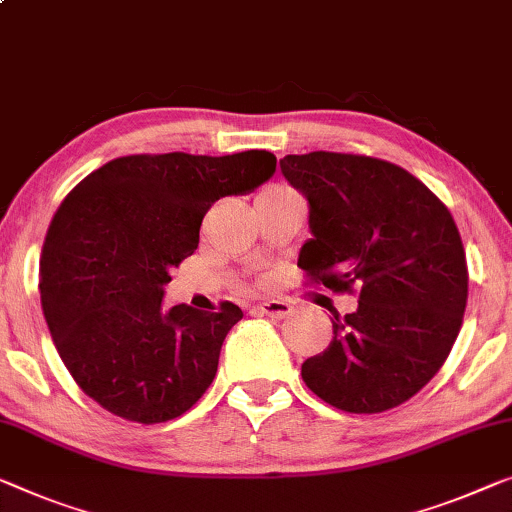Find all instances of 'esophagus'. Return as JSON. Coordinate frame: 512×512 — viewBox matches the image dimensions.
I'll use <instances>...</instances> for the list:
<instances>
[{
    "mask_svg": "<svg viewBox=\"0 0 512 512\" xmlns=\"http://www.w3.org/2000/svg\"><path fill=\"white\" fill-rule=\"evenodd\" d=\"M258 309H261V313H265V316L283 320V318H288L290 313H293V304L286 302V300H265V302L258 304Z\"/></svg>",
    "mask_w": 512,
    "mask_h": 512,
    "instance_id": "obj_1",
    "label": "esophagus"
}]
</instances>
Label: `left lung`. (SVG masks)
<instances>
[{"instance_id": "8db88e82", "label": "left lung", "mask_w": 512, "mask_h": 512, "mask_svg": "<svg viewBox=\"0 0 512 512\" xmlns=\"http://www.w3.org/2000/svg\"><path fill=\"white\" fill-rule=\"evenodd\" d=\"M309 201L311 238L297 265L311 283L355 293L336 313L325 352L302 380L336 410L377 414L403 405L435 377L467 306V258L451 212L398 164L313 151L279 160Z\"/></svg>"}]
</instances>
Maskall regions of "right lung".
Here are the masks:
<instances>
[{
    "label": "right lung",
    "instance_id": "add662e5",
    "mask_svg": "<svg viewBox=\"0 0 512 512\" xmlns=\"http://www.w3.org/2000/svg\"><path fill=\"white\" fill-rule=\"evenodd\" d=\"M274 169L270 151L116 157L54 212L38 281L45 322L68 373L107 412L171 421L215 380L240 306L164 311V286L199 247L212 203L256 190Z\"/></svg>",
    "mask_w": 512,
    "mask_h": 512
}]
</instances>
